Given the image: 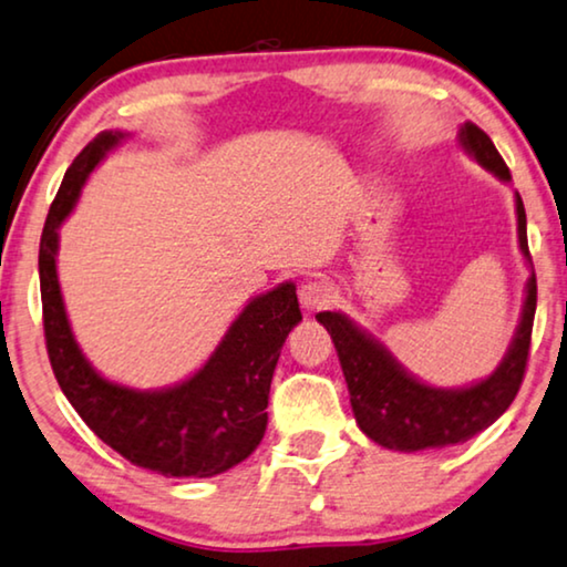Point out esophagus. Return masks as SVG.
Here are the masks:
<instances>
[{
	"instance_id": "esophagus-1",
	"label": "esophagus",
	"mask_w": 567,
	"mask_h": 567,
	"mask_svg": "<svg viewBox=\"0 0 567 567\" xmlns=\"http://www.w3.org/2000/svg\"><path fill=\"white\" fill-rule=\"evenodd\" d=\"M298 296L303 308H321L334 298V290H331V285L323 282V279H311V282L300 285Z\"/></svg>"
}]
</instances>
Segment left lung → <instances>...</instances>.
Instances as JSON below:
<instances>
[{
	"label": "left lung",
	"mask_w": 567,
	"mask_h": 567,
	"mask_svg": "<svg viewBox=\"0 0 567 567\" xmlns=\"http://www.w3.org/2000/svg\"><path fill=\"white\" fill-rule=\"evenodd\" d=\"M458 142L482 168L495 173L501 181H511L508 165L480 126L466 121L458 132ZM516 215L520 254L532 261L529 240H526V213L518 192ZM534 311H537V277L532 269L524 311H520L508 352L485 381L466 389H435L417 381L399 365L394 354L379 339L365 334L342 313L323 311L316 319L327 327L337 347L354 420L362 433L383 449L412 454V451L446 449L470 441L508 410L526 373Z\"/></svg>",
	"instance_id": "1"
}]
</instances>
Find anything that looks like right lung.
I'll return each instance as SVG.
<instances>
[{"label": "right lung", "instance_id": "add662e5", "mask_svg": "<svg viewBox=\"0 0 567 567\" xmlns=\"http://www.w3.org/2000/svg\"><path fill=\"white\" fill-rule=\"evenodd\" d=\"M101 132L66 168L43 225L41 271L43 334L64 396L87 427L126 462L165 477H215L254 454L267 430V404L285 339L303 319L296 285L256 296L205 365L192 379L161 391L105 381L74 342L56 277L59 225L78 205L90 173L124 140Z\"/></svg>", "mask_w": 567, "mask_h": 567}]
</instances>
